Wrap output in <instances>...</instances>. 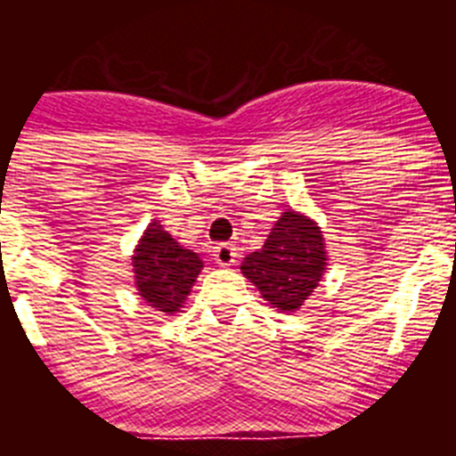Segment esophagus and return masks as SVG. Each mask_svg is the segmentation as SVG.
<instances>
[{
    "instance_id": "esophagus-1",
    "label": "esophagus",
    "mask_w": 456,
    "mask_h": 456,
    "mask_svg": "<svg viewBox=\"0 0 456 456\" xmlns=\"http://www.w3.org/2000/svg\"><path fill=\"white\" fill-rule=\"evenodd\" d=\"M212 256H215V263L219 267H231V265H235L240 260V253H237V248L232 244H216Z\"/></svg>"
}]
</instances>
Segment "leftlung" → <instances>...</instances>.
<instances>
[{"mask_svg":"<svg viewBox=\"0 0 456 456\" xmlns=\"http://www.w3.org/2000/svg\"><path fill=\"white\" fill-rule=\"evenodd\" d=\"M329 267L322 228L304 212H281L263 248L244 257L241 273L272 308L297 313L315 292Z\"/></svg>","mask_w":456,"mask_h":456,"instance_id":"8db88e82","label":"left lung"}]
</instances>
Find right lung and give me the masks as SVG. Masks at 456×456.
<instances>
[{
	"mask_svg": "<svg viewBox=\"0 0 456 456\" xmlns=\"http://www.w3.org/2000/svg\"><path fill=\"white\" fill-rule=\"evenodd\" d=\"M203 260L180 247L162 224L152 219L132 253L136 294L164 315H175L191 294Z\"/></svg>",
	"mask_w": 456,
	"mask_h": 456,
	"instance_id": "add662e5",
	"label": "right lung"
}]
</instances>
